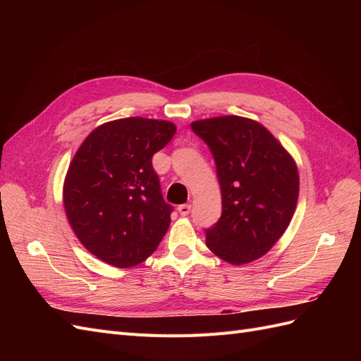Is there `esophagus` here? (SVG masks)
Masks as SVG:
<instances>
[{"instance_id": "1", "label": "esophagus", "mask_w": 361, "mask_h": 361, "mask_svg": "<svg viewBox=\"0 0 361 361\" xmlns=\"http://www.w3.org/2000/svg\"><path fill=\"white\" fill-rule=\"evenodd\" d=\"M178 211H179V214L182 215V216H187L190 212H191V204H180L179 207H178Z\"/></svg>"}]
</instances>
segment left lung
Listing matches in <instances>:
<instances>
[{
	"instance_id": "left-lung-1",
	"label": "left lung",
	"mask_w": 361,
	"mask_h": 361,
	"mask_svg": "<svg viewBox=\"0 0 361 361\" xmlns=\"http://www.w3.org/2000/svg\"><path fill=\"white\" fill-rule=\"evenodd\" d=\"M211 149L223 212L206 231V245L232 265L253 262L288 228L298 202L293 158L256 120L223 116L191 123Z\"/></svg>"
}]
</instances>
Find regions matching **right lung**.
Instances as JSON below:
<instances>
[{
	"mask_svg": "<svg viewBox=\"0 0 361 361\" xmlns=\"http://www.w3.org/2000/svg\"><path fill=\"white\" fill-rule=\"evenodd\" d=\"M176 133L167 120L126 117L97 126L71 162L63 203L71 227L93 256L135 267L158 248L173 207L164 202L152 157Z\"/></svg>",
	"mask_w": 361,
	"mask_h": 361,
	"instance_id": "right-lung-1",
	"label": "right lung"
}]
</instances>
